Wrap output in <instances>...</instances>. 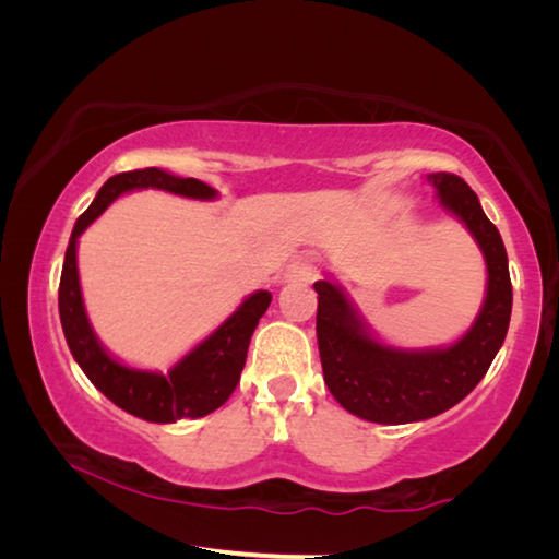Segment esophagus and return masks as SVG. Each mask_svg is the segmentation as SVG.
<instances>
[{
	"instance_id": "obj_1",
	"label": "esophagus",
	"mask_w": 559,
	"mask_h": 559,
	"mask_svg": "<svg viewBox=\"0 0 559 559\" xmlns=\"http://www.w3.org/2000/svg\"><path fill=\"white\" fill-rule=\"evenodd\" d=\"M318 276V263L313 253H300V257L293 259L286 273H283V278L290 281V283H310Z\"/></svg>"
}]
</instances>
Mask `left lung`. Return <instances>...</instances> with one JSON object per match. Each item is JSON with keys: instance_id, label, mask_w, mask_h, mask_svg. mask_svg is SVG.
<instances>
[{"instance_id": "8db88e82", "label": "left lung", "mask_w": 559, "mask_h": 559, "mask_svg": "<svg viewBox=\"0 0 559 559\" xmlns=\"http://www.w3.org/2000/svg\"><path fill=\"white\" fill-rule=\"evenodd\" d=\"M443 210L466 224L488 269L484 308L468 333L449 347L400 349L367 333L343 288L318 281V349L330 394L349 414L374 424H409L451 409L473 392L503 345L513 286L508 253L496 224L480 210L473 189L451 173L427 175Z\"/></svg>"}]
</instances>
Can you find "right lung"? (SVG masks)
I'll return each mask as SVG.
<instances>
[{
    "label": "right lung",
    "mask_w": 559,
    "mask_h": 559,
    "mask_svg": "<svg viewBox=\"0 0 559 559\" xmlns=\"http://www.w3.org/2000/svg\"><path fill=\"white\" fill-rule=\"evenodd\" d=\"M147 187L165 189V192L189 197V200H214L216 197V189L200 182V179L175 177L157 167L132 169V173L110 177L100 187L88 210L79 216L69 249H66L59 283L61 328L81 370L120 409L157 424L200 419V416L219 409L239 384L251 335L261 316L271 306V293L257 290L253 296L246 298L204 343L197 345L192 353H187L167 374L132 370V367L112 359L98 343L88 323L86 308H83L75 243H79V236L88 229V224L96 222L116 197L130 192V189Z\"/></svg>",
    "instance_id": "1"
}]
</instances>
